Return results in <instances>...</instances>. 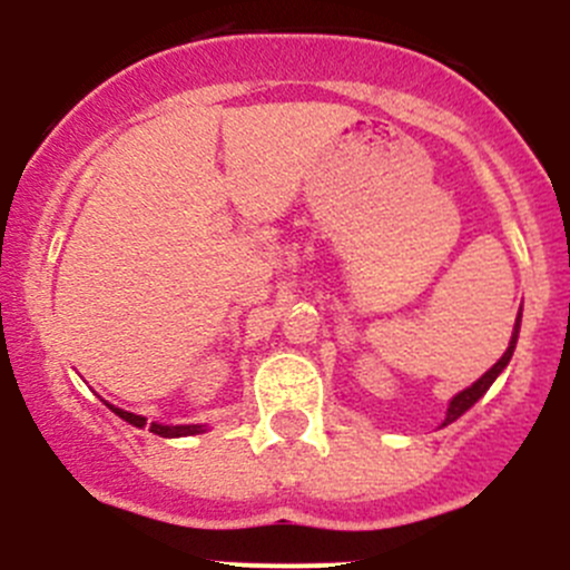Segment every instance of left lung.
I'll return each mask as SVG.
<instances>
[{
	"label": "left lung",
	"mask_w": 570,
	"mask_h": 570,
	"mask_svg": "<svg viewBox=\"0 0 570 570\" xmlns=\"http://www.w3.org/2000/svg\"><path fill=\"white\" fill-rule=\"evenodd\" d=\"M519 327H521V314H519V317H515V327H513V338H510V347L504 350V355H502V358H499L497 364H493L491 370H488L485 375L480 377V381H476V383H471V386H469V389H463V392L458 394V396H452V402H450V411H446V419H444V424L455 422L458 416H463V413L469 411V407L474 405V402L480 400V396L485 394L488 389H491V383L497 381V377H499V372H502L504 366L510 364V358H513L515 342H519Z\"/></svg>",
	"instance_id": "left-lung-1"
}]
</instances>
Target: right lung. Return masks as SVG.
Segmentation results:
<instances>
[{"label": "right lung", "mask_w": 570, "mask_h": 570, "mask_svg": "<svg viewBox=\"0 0 570 570\" xmlns=\"http://www.w3.org/2000/svg\"><path fill=\"white\" fill-rule=\"evenodd\" d=\"M115 413H118L124 422L135 424V428H146V416H137V413H129V411H120V407L109 405ZM148 430H151L154 435H163V439H178V435H195V433H204V424H176V428H168V424H157L151 422L148 424Z\"/></svg>", "instance_id": "add662e5"}]
</instances>
